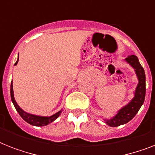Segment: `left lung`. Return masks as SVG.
I'll use <instances>...</instances> for the list:
<instances>
[{"label":"left lung","instance_id":"8db88e82","mask_svg":"<svg viewBox=\"0 0 155 155\" xmlns=\"http://www.w3.org/2000/svg\"><path fill=\"white\" fill-rule=\"evenodd\" d=\"M125 61L134 68L135 72L138 79L137 84L134 92V97L130 103L124 106L118 111L117 115L109 120H104L108 125L111 127H117L129 122L134 117L139 111L141 106L143 104L146 96V75L142 65L140 64L137 56L130 55L125 58Z\"/></svg>","mask_w":155,"mask_h":155}]
</instances>
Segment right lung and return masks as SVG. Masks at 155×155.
<instances>
[{
    "instance_id": "add662e5",
    "label": "right lung",
    "mask_w": 155,
    "mask_h": 155,
    "mask_svg": "<svg viewBox=\"0 0 155 155\" xmlns=\"http://www.w3.org/2000/svg\"><path fill=\"white\" fill-rule=\"evenodd\" d=\"M18 59L17 60V62L15 63L14 65H17V63L18 62ZM10 95H11V100L13 101V105L15 107L16 110L18 111V113L20 114V116L22 117L23 120H25V121L30 125H35V126H44V125H47L50 123H51L52 121H54V120H56L57 118L59 117V115L62 113V110L58 111V113H56L55 114L51 116V117H41V116H36L33 115V114H30V113H25V111H23L21 108L18 106V104H17V102L15 101V99H14V97H13V82H11L10 85Z\"/></svg>"
}]
</instances>
